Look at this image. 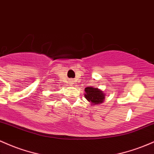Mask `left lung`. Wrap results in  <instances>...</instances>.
Returning <instances> with one entry per match:
<instances>
[{"label":"left lung","mask_w":154,"mask_h":154,"mask_svg":"<svg viewBox=\"0 0 154 154\" xmlns=\"http://www.w3.org/2000/svg\"><path fill=\"white\" fill-rule=\"evenodd\" d=\"M84 96L85 99L89 102H91V104L93 105L102 104L105 99V94L104 91L96 88H94L93 86L85 88Z\"/></svg>","instance_id":"8db88e82"}]
</instances>
